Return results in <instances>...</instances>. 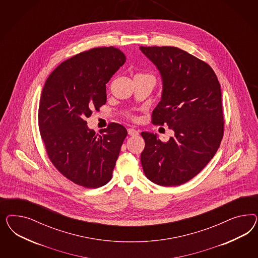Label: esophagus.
Instances as JSON below:
<instances>
[{
	"label": "esophagus",
	"mask_w": 258,
	"mask_h": 258,
	"mask_svg": "<svg viewBox=\"0 0 258 258\" xmlns=\"http://www.w3.org/2000/svg\"><path fill=\"white\" fill-rule=\"evenodd\" d=\"M127 133H128V135H131V136H136V135L139 134V132H138L137 130H135V128L131 127V128L127 130Z\"/></svg>",
	"instance_id": "34e87169"
}]
</instances>
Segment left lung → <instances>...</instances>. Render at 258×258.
<instances>
[{
  "instance_id": "obj_1",
  "label": "left lung",
  "mask_w": 258,
  "mask_h": 258,
  "mask_svg": "<svg viewBox=\"0 0 258 258\" xmlns=\"http://www.w3.org/2000/svg\"><path fill=\"white\" fill-rule=\"evenodd\" d=\"M140 50L156 66L163 82L152 122L167 124L174 132L166 143L156 133H141L146 143L141 164L152 182L180 185L202 171L219 148L224 127L220 84L207 63L177 47Z\"/></svg>"
}]
</instances>
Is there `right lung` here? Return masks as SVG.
<instances>
[{"label":"right lung","instance_id":"obj_1","mask_svg":"<svg viewBox=\"0 0 258 258\" xmlns=\"http://www.w3.org/2000/svg\"><path fill=\"white\" fill-rule=\"evenodd\" d=\"M125 62L115 47H98L76 55L47 78L39 106V126L55 168L80 186L108 183L127 132L110 123L95 135L85 121L106 104V84Z\"/></svg>","mask_w":258,"mask_h":258}]
</instances>
